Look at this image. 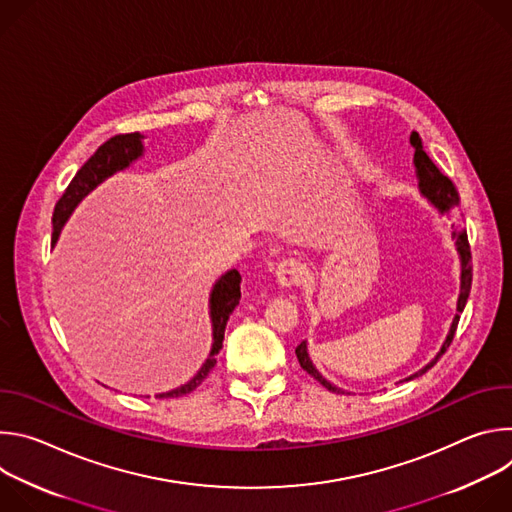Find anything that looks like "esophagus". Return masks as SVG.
I'll return each instance as SVG.
<instances>
[{
	"instance_id": "obj_1",
	"label": "esophagus",
	"mask_w": 512,
	"mask_h": 512,
	"mask_svg": "<svg viewBox=\"0 0 512 512\" xmlns=\"http://www.w3.org/2000/svg\"><path fill=\"white\" fill-rule=\"evenodd\" d=\"M302 273H304V265L298 259H285L277 265L275 279L281 287H291V285L300 283Z\"/></svg>"
}]
</instances>
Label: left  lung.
<instances>
[{
  "label": "left lung",
  "instance_id": "8db88e82",
  "mask_svg": "<svg viewBox=\"0 0 512 512\" xmlns=\"http://www.w3.org/2000/svg\"><path fill=\"white\" fill-rule=\"evenodd\" d=\"M409 141L413 145V164H415V176H417V182H419V192L423 198H427V202L437 208V212L440 214H448V216H454L456 223H458V231L452 233V239L456 241V251H458V257H460V296H458V306H456V316L452 320V326H450V332L440 348V352H437L423 369H419L417 373L405 377L403 381H413L421 375H425L433 364L442 358V354L446 352V348L450 346V342L454 340V334H456V328H458V322H460V314L464 312V306L468 302V296H470V287H472V255H470V245H468V235L466 231L462 229V212H460V196H458V190L456 186L452 184V180L448 176H444L440 170H437V166L429 160V156L425 154L423 150V143H421V137L417 131H411L409 135ZM296 354H298V360H300V367L312 375L322 387H326L328 391L332 393H344L340 387L332 385L330 381H326L322 377V373L314 367V362L308 354V342L302 340L296 348ZM401 381V383H403Z\"/></svg>",
  "mask_w": 512,
  "mask_h": 512
}]
</instances>
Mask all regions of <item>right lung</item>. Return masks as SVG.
<instances>
[{
    "label": "right lung",
    "instance_id": "right-lung-1",
    "mask_svg": "<svg viewBox=\"0 0 512 512\" xmlns=\"http://www.w3.org/2000/svg\"><path fill=\"white\" fill-rule=\"evenodd\" d=\"M143 135L141 133H125V135H115L109 141H105L101 148L85 162V166L77 172V176L72 178L68 188L64 190L62 198L56 202L54 216H52V247L56 245L62 227L66 225L68 216L72 214L81 200L93 192L99 184H103L107 178H111L117 172L127 170L133 162H137L143 156ZM241 300V273L237 269H229L218 277L210 289V298H208V310H210V324H212V346L202 362V367L198 373L184 385L160 393L156 397H182L190 391H194L212 371L216 364V354L223 348L225 340V328L229 322V316L233 310L239 306Z\"/></svg>",
    "mask_w": 512,
    "mask_h": 512
}]
</instances>
